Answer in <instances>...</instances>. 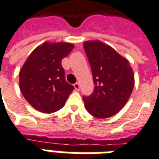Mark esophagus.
<instances>
[{
    "instance_id": "esophagus-1",
    "label": "esophagus",
    "mask_w": 159,
    "mask_h": 159,
    "mask_svg": "<svg viewBox=\"0 0 159 159\" xmlns=\"http://www.w3.org/2000/svg\"><path fill=\"white\" fill-rule=\"evenodd\" d=\"M74 88H75V89L78 91V90L80 89V84H79V83H75V84H74Z\"/></svg>"
}]
</instances>
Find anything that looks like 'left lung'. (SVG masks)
<instances>
[{
  "label": "left lung",
  "instance_id": "left-lung-1",
  "mask_svg": "<svg viewBox=\"0 0 159 159\" xmlns=\"http://www.w3.org/2000/svg\"><path fill=\"white\" fill-rule=\"evenodd\" d=\"M83 47L95 84L93 93L83 97L84 106L97 118L112 117L131 95L134 86L133 69L128 59L99 40L84 42Z\"/></svg>",
  "mask_w": 159,
  "mask_h": 159
}]
</instances>
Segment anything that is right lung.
<instances>
[{
    "mask_svg": "<svg viewBox=\"0 0 159 159\" xmlns=\"http://www.w3.org/2000/svg\"><path fill=\"white\" fill-rule=\"evenodd\" d=\"M74 48L69 42H45L34 49L19 71V88L28 103L43 113L61 109L74 87L61 66Z\"/></svg>",
    "mask_w": 159,
    "mask_h": 159,
    "instance_id": "right-lung-1",
    "label": "right lung"
}]
</instances>
